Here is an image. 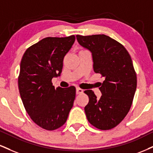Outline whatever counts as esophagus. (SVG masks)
I'll use <instances>...</instances> for the list:
<instances>
[{
	"instance_id": "obj_1",
	"label": "esophagus",
	"mask_w": 153,
	"mask_h": 153,
	"mask_svg": "<svg viewBox=\"0 0 153 153\" xmlns=\"http://www.w3.org/2000/svg\"><path fill=\"white\" fill-rule=\"evenodd\" d=\"M83 93V90H82L81 88H76V94H81V93Z\"/></svg>"
}]
</instances>
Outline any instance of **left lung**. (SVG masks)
I'll return each instance as SVG.
<instances>
[{
    "label": "left lung",
    "instance_id": "left-lung-1",
    "mask_svg": "<svg viewBox=\"0 0 153 153\" xmlns=\"http://www.w3.org/2000/svg\"><path fill=\"white\" fill-rule=\"evenodd\" d=\"M76 38L81 46L91 52L95 73L105 78L99 88L100 99L91 90L84 92L89 97L85 107L86 117L97 129H112L129 112L137 88L131 57L122 44L105 35H77Z\"/></svg>",
    "mask_w": 153,
    "mask_h": 153
}]
</instances>
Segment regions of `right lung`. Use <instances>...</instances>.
<instances>
[{"instance_id": "right-lung-1", "label": "right lung", "mask_w": 153, "mask_h": 153, "mask_svg": "<svg viewBox=\"0 0 153 153\" xmlns=\"http://www.w3.org/2000/svg\"><path fill=\"white\" fill-rule=\"evenodd\" d=\"M75 36L48 37L29 47L21 62L18 88L25 109L40 128L53 130L63 126L75 98L74 86L56 89L53 78L60 76L63 58Z\"/></svg>"}]
</instances>
